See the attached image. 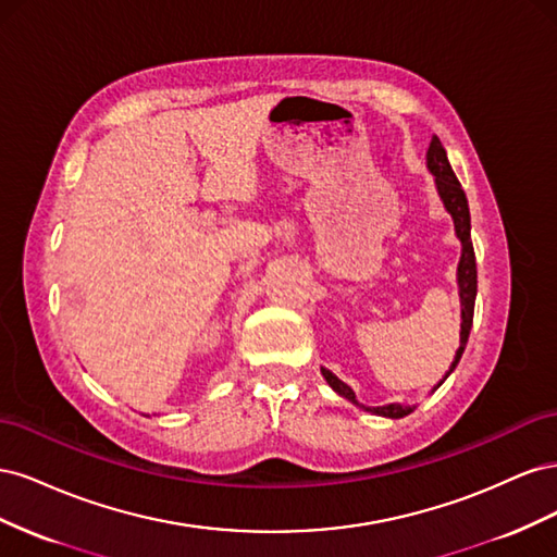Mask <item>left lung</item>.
<instances>
[{"instance_id":"1","label":"left lung","mask_w":557,"mask_h":557,"mask_svg":"<svg viewBox=\"0 0 557 557\" xmlns=\"http://www.w3.org/2000/svg\"><path fill=\"white\" fill-rule=\"evenodd\" d=\"M428 170L434 174V183H436V193H440L442 201L446 211L453 218V225H455V234H458V239L462 244V256L458 262V288H460V307H462V323H460V348L455 350V358L453 364L446 372V376L434 385V391L440 387L448 374L453 372L455 367H458L467 339H469V330H471V320H474V301H476V256H474V246H471V221H469V205H467V195L462 190V185L458 181V176L453 174L450 170V162L446 158V148L442 146V141L432 137L430 148H428ZM323 372L325 381L330 383V387L334 393H339L342 397H346L348 401L356 404V407L364 409V411H372L376 416H385V418H404L413 411V407H401V404H387V407H374L369 409L364 404H360L356 399V393L350 391V387L336 379L330 369H320Z\"/></svg>"}]
</instances>
